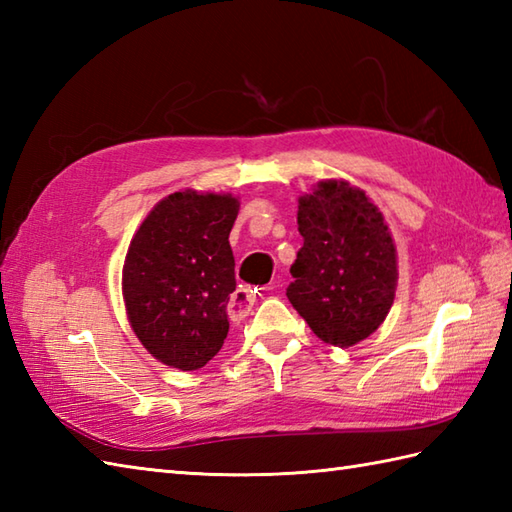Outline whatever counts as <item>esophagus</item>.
<instances>
[{
    "label": "esophagus",
    "mask_w": 512,
    "mask_h": 512,
    "mask_svg": "<svg viewBox=\"0 0 512 512\" xmlns=\"http://www.w3.org/2000/svg\"><path fill=\"white\" fill-rule=\"evenodd\" d=\"M255 299H257V288L253 290L250 286H239L231 295V301H228V314H231V319L233 321L244 319L250 312V308H253Z\"/></svg>",
    "instance_id": "obj_1"
}]
</instances>
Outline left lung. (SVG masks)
Segmentation results:
<instances>
[{
    "instance_id": "8db88e82",
    "label": "left lung",
    "mask_w": 512,
    "mask_h": 512,
    "mask_svg": "<svg viewBox=\"0 0 512 512\" xmlns=\"http://www.w3.org/2000/svg\"><path fill=\"white\" fill-rule=\"evenodd\" d=\"M303 246L286 295L321 341L350 347L385 321L396 295V248L363 191L325 180L299 198Z\"/></svg>"
}]
</instances>
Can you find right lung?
I'll return each instance as SVG.
<instances>
[{
  "instance_id": "obj_1",
  "label": "right lung",
  "mask_w": 512,
  "mask_h": 512,
  "mask_svg": "<svg viewBox=\"0 0 512 512\" xmlns=\"http://www.w3.org/2000/svg\"><path fill=\"white\" fill-rule=\"evenodd\" d=\"M237 209L231 195L171 193L129 244L123 266L127 317L160 363L191 372L222 350L235 290L228 235Z\"/></svg>"
}]
</instances>
